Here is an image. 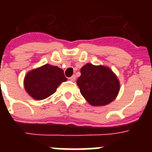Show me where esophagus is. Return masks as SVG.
Wrapping results in <instances>:
<instances>
[{"label": "esophagus", "mask_w": 152, "mask_h": 152, "mask_svg": "<svg viewBox=\"0 0 152 152\" xmlns=\"http://www.w3.org/2000/svg\"><path fill=\"white\" fill-rule=\"evenodd\" d=\"M70 80H72V81H75V79H76V76H75V75H72V77H70Z\"/></svg>", "instance_id": "obj_1"}]
</instances>
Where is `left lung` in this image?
I'll return each instance as SVG.
<instances>
[{
	"instance_id": "left-lung-1",
	"label": "left lung",
	"mask_w": 152,
	"mask_h": 152,
	"mask_svg": "<svg viewBox=\"0 0 152 152\" xmlns=\"http://www.w3.org/2000/svg\"><path fill=\"white\" fill-rule=\"evenodd\" d=\"M77 80L80 94L92 106H105L117 96L120 84L110 68L88 63L80 69Z\"/></svg>"
}]
</instances>
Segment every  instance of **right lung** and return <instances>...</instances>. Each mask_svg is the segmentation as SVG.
I'll return each mask as SVG.
<instances>
[{
  "label": "right lung",
  "instance_id": "1",
  "mask_svg": "<svg viewBox=\"0 0 152 152\" xmlns=\"http://www.w3.org/2000/svg\"><path fill=\"white\" fill-rule=\"evenodd\" d=\"M67 78L63 70L46 64L28 72L24 78V88L34 100H41L53 94Z\"/></svg>",
  "mask_w": 152,
  "mask_h": 152
}]
</instances>
